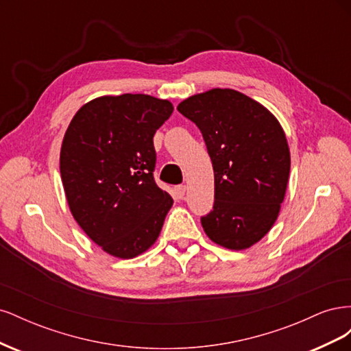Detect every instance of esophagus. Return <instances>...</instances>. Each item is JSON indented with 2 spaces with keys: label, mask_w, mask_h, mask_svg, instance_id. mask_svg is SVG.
<instances>
[{
  "label": "esophagus",
  "mask_w": 351,
  "mask_h": 351,
  "mask_svg": "<svg viewBox=\"0 0 351 351\" xmlns=\"http://www.w3.org/2000/svg\"><path fill=\"white\" fill-rule=\"evenodd\" d=\"M174 193L177 196V199H183V196L186 195V186H183V184L176 186L174 187Z\"/></svg>",
  "instance_id": "obj_1"
}]
</instances>
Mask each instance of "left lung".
<instances>
[{"mask_svg":"<svg viewBox=\"0 0 351 351\" xmlns=\"http://www.w3.org/2000/svg\"><path fill=\"white\" fill-rule=\"evenodd\" d=\"M177 110L204 136L214 167L215 202L200 222L219 246L243 250L277 221L290 174V151L275 117L232 89H210Z\"/></svg>","mask_w":351,"mask_h":351,"instance_id":"left-lung-1","label":"left lung"}]
</instances>
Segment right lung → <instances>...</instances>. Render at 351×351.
<instances>
[{
	"mask_svg": "<svg viewBox=\"0 0 351 351\" xmlns=\"http://www.w3.org/2000/svg\"><path fill=\"white\" fill-rule=\"evenodd\" d=\"M173 110L143 93L101 97L76 112L62 139L60 173L71 214L115 258L149 249L173 206L154 178V134Z\"/></svg>",
	"mask_w": 351,
	"mask_h": 351,
	"instance_id": "1",
	"label": "right lung"
}]
</instances>
